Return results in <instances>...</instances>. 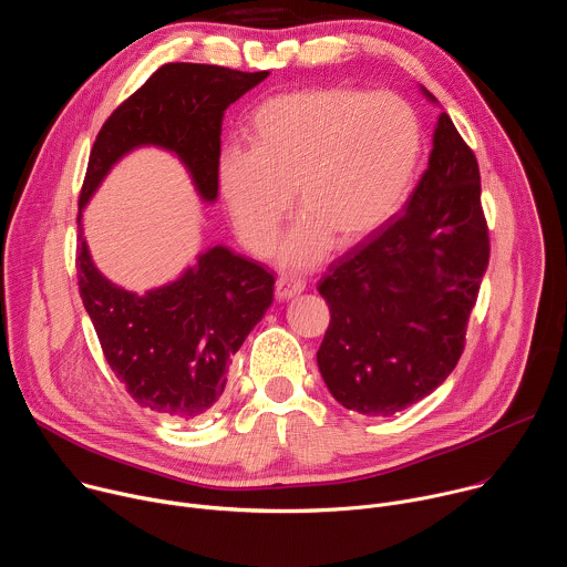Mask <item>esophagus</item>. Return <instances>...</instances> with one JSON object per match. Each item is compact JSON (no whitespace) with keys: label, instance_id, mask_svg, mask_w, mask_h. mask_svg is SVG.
Here are the masks:
<instances>
[{"label":"esophagus","instance_id":"1","mask_svg":"<svg viewBox=\"0 0 567 567\" xmlns=\"http://www.w3.org/2000/svg\"><path fill=\"white\" fill-rule=\"evenodd\" d=\"M302 291H305V280H296V278L280 276L278 282H276V296H278V300L296 298V296L302 293Z\"/></svg>","mask_w":567,"mask_h":567}]
</instances>
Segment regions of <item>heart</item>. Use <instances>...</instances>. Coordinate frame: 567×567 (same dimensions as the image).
<instances>
[{"mask_svg":"<svg viewBox=\"0 0 567 567\" xmlns=\"http://www.w3.org/2000/svg\"><path fill=\"white\" fill-rule=\"evenodd\" d=\"M422 152L415 110L396 94L311 87L278 94L251 116V147L219 161V188L245 245L267 251L289 213L302 210L282 260L309 267L337 237L354 247L406 202Z\"/></svg>","mask_w":567,"mask_h":567,"instance_id":"b5f03b06","label":"heart"}]
</instances>
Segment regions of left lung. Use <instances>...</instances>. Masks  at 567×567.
I'll list each match as a JSON object with an SVG mask.
<instances>
[{
  "instance_id": "left-lung-1",
  "label": "left lung",
  "mask_w": 567,
  "mask_h": 567,
  "mask_svg": "<svg viewBox=\"0 0 567 567\" xmlns=\"http://www.w3.org/2000/svg\"><path fill=\"white\" fill-rule=\"evenodd\" d=\"M487 265L477 161L442 112L403 215L318 282L330 328L316 359L341 406L388 417L442 385L462 357Z\"/></svg>"
}]
</instances>
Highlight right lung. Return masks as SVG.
Wrapping results in <instances>:
<instances>
[{
    "instance_id": "add662e5",
    "label": "right lung",
    "mask_w": 567,
    "mask_h": 567,
    "mask_svg": "<svg viewBox=\"0 0 567 567\" xmlns=\"http://www.w3.org/2000/svg\"><path fill=\"white\" fill-rule=\"evenodd\" d=\"M269 71L171 62L121 103L101 127L78 199V291L105 361L141 409L175 422L208 413L230 357L274 302V274L213 247L171 285L143 296L110 282L92 262L83 208L121 156L141 145L179 156L204 202L217 199L221 116Z\"/></svg>"
}]
</instances>
